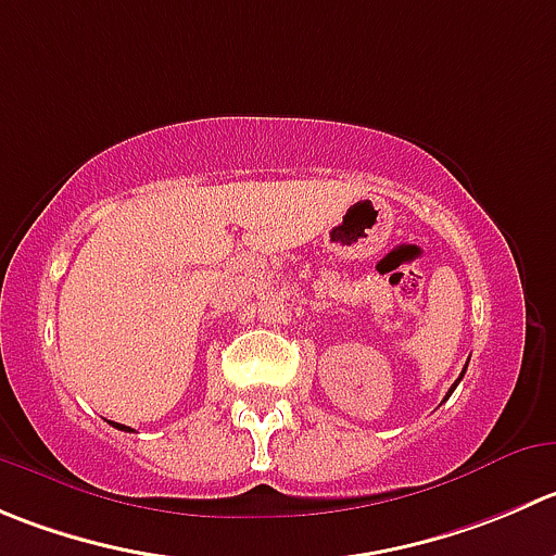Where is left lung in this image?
Instances as JSON below:
<instances>
[{
    "instance_id": "1",
    "label": "left lung",
    "mask_w": 556,
    "mask_h": 556,
    "mask_svg": "<svg viewBox=\"0 0 556 556\" xmlns=\"http://www.w3.org/2000/svg\"><path fill=\"white\" fill-rule=\"evenodd\" d=\"M465 371H467V366H465ZM465 371H462V375H459V380H462V377H465ZM459 380H456V382H454V386H451V391H448V396H451V393H454V388H456V386H459Z\"/></svg>"
}]
</instances>
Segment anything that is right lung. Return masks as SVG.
<instances>
[{
	"label": "right lung",
	"mask_w": 556,
	"mask_h": 556,
	"mask_svg": "<svg viewBox=\"0 0 556 556\" xmlns=\"http://www.w3.org/2000/svg\"><path fill=\"white\" fill-rule=\"evenodd\" d=\"M116 429H124V432H129V427H124V424H116Z\"/></svg>",
	"instance_id": "obj_1"
}]
</instances>
